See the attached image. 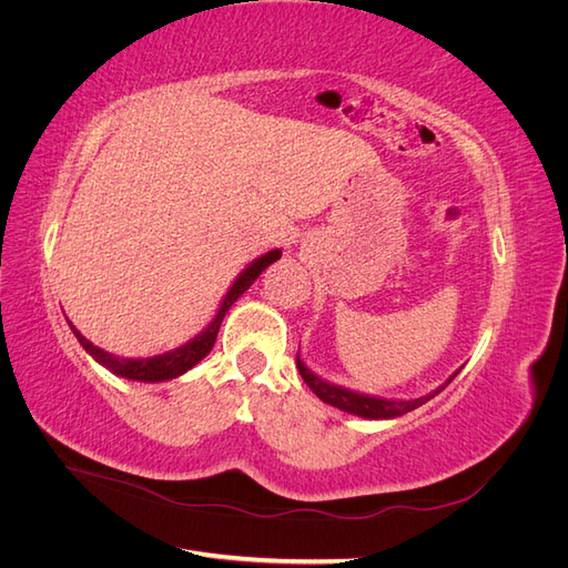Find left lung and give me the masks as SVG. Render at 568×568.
<instances>
[{
  "label": "left lung",
  "instance_id": "1",
  "mask_svg": "<svg viewBox=\"0 0 568 568\" xmlns=\"http://www.w3.org/2000/svg\"><path fill=\"white\" fill-rule=\"evenodd\" d=\"M296 367L303 376V382L311 386V390L317 395V398L326 405L338 407L343 412H348V415H357V417H365V419H393V417H400L405 412L417 409L419 405H424L426 400H432L434 395H438L445 386H448L455 376L459 374V369L450 376L448 382L443 386H438L436 390L422 395V398H412V400H388V398H379V395H367V393H357L351 388H343L336 384L324 382L322 376H317L313 369H307V365L301 359V355H296Z\"/></svg>",
  "mask_w": 568,
  "mask_h": 568
}]
</instances>
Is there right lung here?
<instances>
[{"instance_id": "obj_1", "label": "right lung", "mask_w": 568, "mask_h": 568, "mask_svg": "<svg viewBox=\"0 0 568 568\" xmlns=\"http://www.w3.org/2000/svg\"><path fill=\"white\" fill-rule=\"evenodd\" d=\"M280 257H282L280 248L267 251L265 255L255 257V261L242 274H239L234 284L230 286V291L225 294V298H222V305H220L217 315L213 317V322L205 326L201 334H196L192 341H186L184 346H180L175 351H168L163 355L136 357V359L134 357H118L113 353H106V351H101L99 346H94V343L84 338L71 322H68V324H71V329H73L75 338L80 341V346L88 351L99 365H104L109 372H113L118 376H125V379H132V382H149V384L175 379V376H182L184 372L192 369L196 363H201V359L213 351L217 332H220V324H222V320H225V315H227L230 307L234 305V301L242 296L244 291L257 277H261L263 270H267L274 261H280Z\"/></svg>"}]
</instances>
